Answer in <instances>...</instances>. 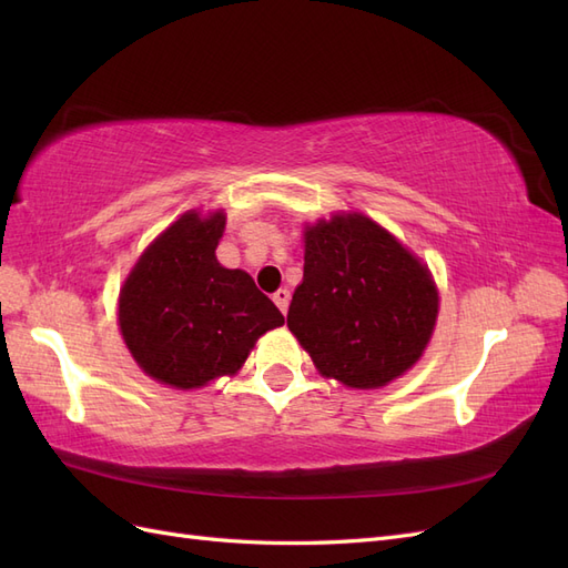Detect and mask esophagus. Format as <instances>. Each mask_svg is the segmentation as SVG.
<instances>
[{
	"label": "esophagus",
	"instance_id": "obj_1",
	"mask_svg": "<svg viewBox=\"0 0 568 568\" xmlns=\"http://www.w3.org/2000/svg\"><path fill=\"white\" fill-rule=\"evenodd\" d=\"M272 301L277 303V307L280 311L286 315V311H288V301H291V294H288V288H280V291H274V296H272Z\"/></svg>",
	"mask_w": 568,
	"mask_h": 568
}]
</instances>
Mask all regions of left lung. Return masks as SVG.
<instances>
[{
	"label": "left lung",
	"instance_id": "left-lung-1",
	"mask_svg": "<svg viewBox=\"0 0 568 568\" xmlns=\"http://www.w3.org/2000/svg\"><path fill=\"white\" fill-rule=\"evenodd\" d=\"M432 274L365 215H334L305 230L303 282L286 324L324 376L379 388L422 357L434 334Z\"/></svg>",
	"mask_w": 568,
	"mask_h": 568
}]
</instances>
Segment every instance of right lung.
Instances as JSON below:
<instances>
[{
	"label": "right lung",
	"mask_w": 568,
	"mask_h": 568,
	"mask_svg": "<svg viewBox=\"0 0 568 568\" xmlns=\"http://www.w3.org/2000/svg\"><path fill=\"white\" fill-rule=\"evenodd\" d=\"M220 211L182 215L134 265L118 322L132 357L153 379L199 388L244 365L257 336L284 315L244 270L217 263Z\"/></svg>",
	"instance_id": "add662e5"
}]
</instances>
